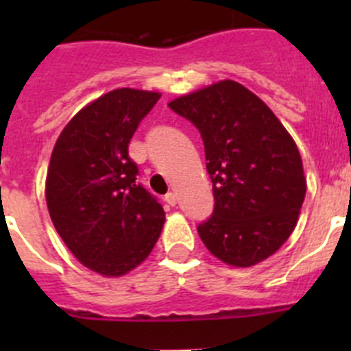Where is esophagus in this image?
I'll use <instances>...</instances> for the list:
<instances>
[{
    "label": "esophagus",
    "mask_w": 351,
    "mask_h": 351,
    "mask_svg": "<svg viewBox=\"0 0 351 351\" xmlns=\"http://www.w3.org/2000/svg\"><path fill=\"white\" fill-rule=\"evenodd\" d=\"M165 200L173 207V205H176V202H178V197H176L175 192H169L165 195Z\"/></svg>",
    "instance_id": "34e87169"
}]
</instances>
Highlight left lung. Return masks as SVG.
<instances>
[{"mask_svg": "<svg viewBox=\"0 0 351 351\" xmlns=\"http://www.w3.org/2000/svg\"><path fill=\"white\" fill-rule=\"evenodd\" d=\"M200 132L214 212L197 231L232 267L267 260L292 234L306 197L295 143L254 93L226 80L169 101Z\"/></svg>", "mask_w": 351, "mask_h": 351, "instance_id": "1", "label": "left lung"}]
</instances>
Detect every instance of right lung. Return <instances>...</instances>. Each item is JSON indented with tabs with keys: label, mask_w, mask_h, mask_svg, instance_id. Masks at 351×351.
<instances>
[{
	"label": "right lung",
	"mask_w": 351,
	"mask_h": 351,
	"mask_svg": "<svg viewBox=\"0 0 351 351\" xmlns=\"http://www.w3.org/2000/svg\"><path fill=\"white\" fill-rule=\"evenodd\" d=\"M161 95L119 88L71 119L49 162L45 200L56 231L86 268L120 277L153 251L161 204L137 183L129 143Z\"/></svg>",
	"instance_id": "1"
}]
</instances>
